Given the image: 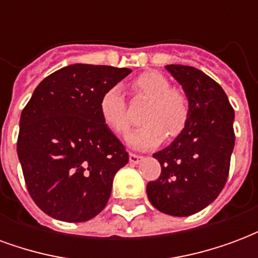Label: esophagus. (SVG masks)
I'll return each mask as SVG.
<instances>
[{
	"mask_svg": "<svg viewBox=\"0 0 258 258\" xmlns=\"http://www.w3.org/2000/svg\"><path fill=\"white\" fill-rule=\"evenodd\" d=\"M144 159V156H141V155H137V153H130L128 155V160L131 164H138Z\"/></svg>",
	"mask_w": 258,
	"mask_h": 258,
	"instance_id": "34e87169",
	"label": "esophagus"
}]
</instances>
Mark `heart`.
<instances>
[{"instance_id": "1", "label": "heart", "mask_w": 258, "mask_h": 258, "mask_svg": "<svg viewBox=\"0 0 258 258\" xmlns=\"http://www.w3.org/2000/svg\"><path fill=\"white\" fill-rule=\"evenodd\" d=\"M135 96L148 99L141 120L144 125L128 135V144L138 149H151L160 145L163 140L177 138L189 120V102L182 91L170 88V80L160 72L149 70L131 81ZM102 121L114 134L123 135L128 131L130 121L127 105L121 91L112 87L99 99Z\"/></svg>"}]
</instances>
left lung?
Segmentation results:
<instances>
[{
  "mask_svg": "<svg viewBox=\"0 0 258 258\" xmlns=\"http://www.w3.org/2000/svg\"><path fill=\"white\" fill-rule=\"evenodd\" d=\"M166 69L184 88L189 120L167 148L153 155L162 173L146 192L159 211L186 217L207 207L225 186L235 145V113L221 85L202 70L184 64Z\"/></svg>",
  "mask_w": 258,
  "mask_h": 258,
  "instance_id": "8db88e82",
  "label": "left lung"
}]
</instances>
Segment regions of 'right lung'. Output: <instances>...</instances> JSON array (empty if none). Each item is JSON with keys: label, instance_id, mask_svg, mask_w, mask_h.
I'll use <instances>...</instances> for the list:
<instances>
[{"label": "right lung", "instance_id": "1", "mask_svg": "<svg viewBox=\"0 0 258 258\" xmlns=\"http://www.w3.org/2000/svg\"><path fill=\"white\" fill-rule=\"evenodd\" d=\"M130 73L69 64L42 80L22 110L18 157L31 199L48 216L83 222L105 209L128 153L102 121L99 99Z\"/></svg>", "mask_w": 258, "mask_h": 258}]
</instances>
